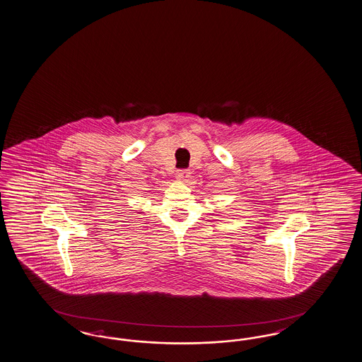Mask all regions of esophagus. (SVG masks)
Returning a JSON list of instances; mask_svg holds the SVG:
<instances>
[{
	"label": "esophagus",
	"instance_id": "1",
	"mask_svg": "<svg viewBox=\"0 0 362 362\" xmlns=\"http://www.w3.org/2000/svg\"><path fill=\"white\" fill-rule=\"evenodd\" d=\"M188 176H189V171L188 170H177V173H176V177L179 180H182V182L187 180Z\"/></svg>",
	"mask_w": 362,
	"mask_h": 362
}]
</instances>
